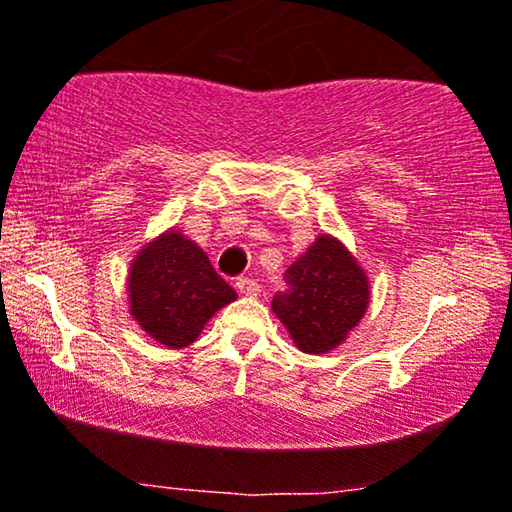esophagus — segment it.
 Masks as SVG:
<instances>
[{
	"instance_id": "1",
	"label": "esophagus",
	"mask_w": 512,
	"mask_h": 512,
	"mask_svg": "<svg viewBox=\"0 0 512 512\" xmlns=\"http://www.w3.org/2000/svg\"><path fill=\"white\" fill-rule=\"evenodd\" d=\"M237 289H240L242 296L254 298V296H258V291H261V286H258L256 279H251V277H240V279H237Z\"/></svg>"
}]
</instances>
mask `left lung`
<instances>
[{"mask_svg": "<svg viewBox=\"0 0 512 512\" xmlns=\"http://www.w3.org/2000/svg\"><path fill=\"white\" fill-rule=\"evenodd\" d=\"M289 289L272 298V312L300 352L326 354L347 340L370 303L368 277L345 244L319 235L286 270Z\"/></svg>", "mask_w": 512, "mask_h": 512, "instance_id": "left-lung-1", "label": "left lung"}]
</instances>
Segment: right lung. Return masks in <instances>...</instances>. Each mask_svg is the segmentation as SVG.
<instances>
[{
  "mask_svg": "<svg viewBox=\"0 0 512 512\" xmlns=\"http://www.w3.org/2000/svg\"><path fill=\"white\" fill-rule=\"evenodd\" d=\"M132 319L160 345L188 347L214 312L237 293L216 275L205 251L179 230H167L146 244L128 275Z\"/></svg>",
  "mask_w": 512,
  "mask_h": 512,
  "instance_id": "1",
  "label": "right lung"
}]
</instances>
